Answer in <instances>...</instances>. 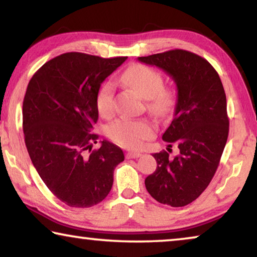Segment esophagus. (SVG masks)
Segmentation results:
<instances>
[{
    "label": "esophagus",
    "mask_w": 257,
    "mask_h": 257,
    "mask_svg": "<svg viewBox=\"0 0 257 257\" xmlns=\"http://www.w3.org/2000/svg\"><path fill=\"white\" fill-rule=\"evenodd\" d=\"M142 154L138 153V152H128L127 154H125V158L127 159H138L141 158Z\"/></svg>",
    "instance_id": "esophagus-1"
}]
</instances>
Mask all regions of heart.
<instances>
[{
  "label": "heart",
  "mask_w": 257,
  "mask_h": 257,
  "mask_svg": "<svg viewBox=\"0 0 257 257\" xmlns=\"http://www.w3.org/2000/svg\"><path fill=\"white\" fill-rule=\"evenodd\" d=\"M121 82L133 88L139 96L146 99V107L152 114L164 118L171 114L176 106L177 96L170 87L163 86L161 72L145 64H134L121 76ZM96 108L103 118L113 112V86L110 82L99 88ZM106 135L116 144L125 149H139L155 135V125L147 119L120 118L107 125Z\"/></svg>",
  "instance_id": "b5f03b06"
}]
</instances>
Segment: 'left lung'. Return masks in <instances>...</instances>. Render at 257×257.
I'll list each match as a JSON object with an SVG mask.
<instances>
[{
    "mask_svg": "<svg viewBox=\"0 0 257 257\" xmlns=\"http://www.w3.org/2000/svg\"><path fill=\"white\" fill-rule=\"evenodd\" d=\"M138 60L163 69L178 90L175 118L162 138L169 147L178 146L179 154L173 159L167 151L153 154L158 167L145 179L146 189L159 203L188 205L214 177L227 143L223 85L211 63L189 51L171 50Z\"/></svg>",
    "mask_w": 257,
    "mask_h": 257,
    "instance_id": "1",
    "label": "left lung"
}]
</instances>
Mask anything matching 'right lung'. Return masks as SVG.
Listing matches in <instances>:
<instances>
[{
	"label": "right lung",
	"instance_id": "1",
	"mask_svg": "<svg viewBox=\"0 0 257 257\" xmlns=\"http://www.w3.org/2000/svg\"><path fill=\"white\" fill-rule=\"evenodd\" d=\"M127 56L103 59L69 52L47 61L30 79L23 104V129L30 160L52 194L71 207H90L105 198L113 172L124 160L98 136L96 96L102 82Z\"/></svg>",
	"mask_w": 257,
	"mask_h": 257
}]
</instances>
